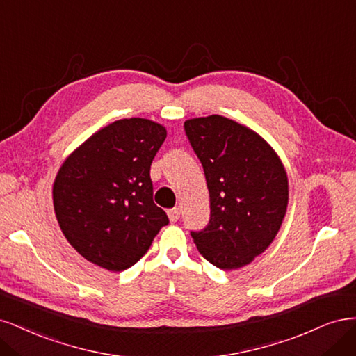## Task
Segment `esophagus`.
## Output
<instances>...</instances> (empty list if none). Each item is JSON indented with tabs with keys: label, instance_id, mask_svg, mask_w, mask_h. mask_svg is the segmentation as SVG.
Returning a JSON list of instances; mask_svg holds the SVG:
<instances>
[{
	"label": "esophagus",
	"instance_id": "1",
	"mask_svg": "<svg viewBox=\"0 0 356 356\" xmlns=\"http://www.w3.org/2000/svg\"><path fill=\"white\" fill-rule=\"evenodd\" d=\"M167 214H168V219L173 223H176L180 219V210L179 209H171V210L167 211Z\"/></svg>",
	"mask_w": 356,
	"mask_h": 356
}]
</instances>
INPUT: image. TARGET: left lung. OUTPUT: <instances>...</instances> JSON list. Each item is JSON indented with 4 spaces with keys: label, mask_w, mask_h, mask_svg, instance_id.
Listing matches in <instances>:
<instances>
[{
    "label": "left lung",
    "mask_w": 356,
    "mask_h": 356,
    "mask_svg": "<svg viewBox=\"0 0 356 356\" xmlns=\"http://www.w3.org/2000/svg\"><path fill=\"white\" fill-rule=\"evenodd\" d=\"M185 133L210 192V220L191 236L216 268H243L280 231L289 204L284 165L259 134L220 115L189 120Z\"/></svg>",
    "instance_id": "1"
}]
</instances>
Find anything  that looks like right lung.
<instances>
[{"label":"right lung","mask_w":356,"mask_h":356,"mask_svg":"<svg viewBox=\"0 0 356 356\" xmlns=\"http://www.w3.org/2000/svg\"><path fill=\"white\" fill-rule=\"evenodd\" d=\"M167 131L145 118L109 124L56 176L53 204L70 244L88 261L121 272L139 261L168 217L154 202L151 164Z\"/></svg>","instance_id":"obj_1"}]
</instances>
